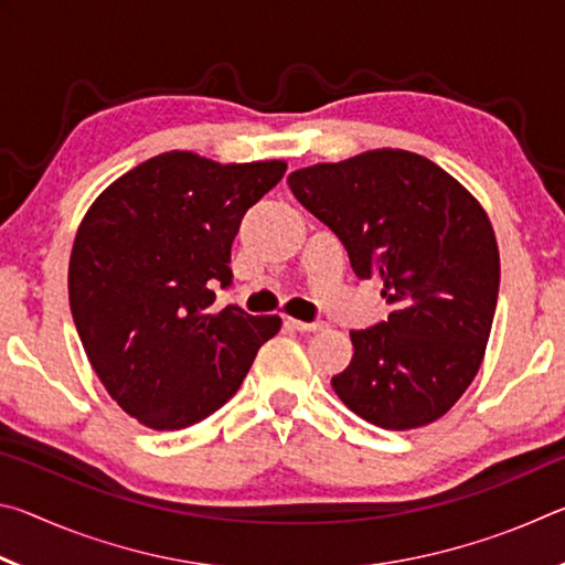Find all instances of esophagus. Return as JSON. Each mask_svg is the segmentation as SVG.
<instances>
[{
  "label": "esophagus",
  "mask_w": 565,
  "mask_h": 565,
  "mask_svg": "<svg viewBox=\"0 0 565 565\" xmlns=\"http://www.w3.org/2000/svg\"><path fill=\"white\" fill-rule=\"evenodd\" d=\"M286 323H289V327L296 329V331H321V329H327V323H323V321H299V319H289Z\"/></svg>",
  "instance_id": "obj_1"
}]
</instances>
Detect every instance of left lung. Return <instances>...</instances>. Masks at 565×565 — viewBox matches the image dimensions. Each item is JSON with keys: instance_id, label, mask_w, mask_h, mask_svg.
<instances>
[{"instance_id": "1", "label": "left lung", "mask_w": 565, "mask_h": 565, "mask_svg": "<svg viewBox=\"0 0 565 565\" xmlns=\"http://www.w3.org/2000/svg\"><path fill=\"white\" fill-rule=\"evenodd\" d=\"M286 181L391 303L386 321L351 331V363L331 379L337 396L391 431L434 424L471 386L491 337L501 259L486 209L404 149L323 161Z\"/></svg>"}]
</instances>
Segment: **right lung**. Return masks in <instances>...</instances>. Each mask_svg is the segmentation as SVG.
<instances>
[{"instance_id": "1", "label": "right lung", "mask_w": 565, "mask_h": 565, "mask_svg": "<svg viewBox=\"0 0 565 565\" xmlns=\"http://www.w3.org/2000/svg\"><path fill=\"white\" fill-rule=\"evenodd\" d=\"M286 161L222 164L164 151L94 199L70 256V306L107 394L154 431H179L232 398L279 317L209 311L232 284L244 214Z\"/></svg>"}]
</instances>
